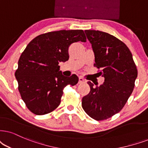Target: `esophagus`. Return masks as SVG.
Wrapping results in <instances>:
<instances>
[{"label":"esophagus","mask_w":148,"mask_h":148,"mask_svg":"<svg viewBox=\"0 0 148 148\" xmlns=\"http://www.w3.org/2000/svg\"><path fill=\"white\" fill-rule=\"evenodd\" d=\"M85 80L84 79V78L82 77V76H80L79 77V81H78V83H85Z\"/></svg>","instance_id":"1"}]
</instances>
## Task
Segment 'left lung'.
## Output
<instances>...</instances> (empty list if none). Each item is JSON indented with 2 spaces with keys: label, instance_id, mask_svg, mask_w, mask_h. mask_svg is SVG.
<instances>
[{
  "label": "left lung",
  "instance_id": "obj_1",
  "mask_svg": "<svg viewBox=\"0 0 148 148\" xmlns=\"http://www.w3.org/2000/svg\"><path fill=\"white\" fill-rule=\"evenodd\" d=\"M95 56V65L104 78L102 85L90 81L89 94L82 99V107L89 117L101 121L122 109L130 96L137 77L131 52L117 37L102 31L85 30Z\"/></svg>",
  "mask_w": 148,
  "mask_h": 148
}]
</instances>
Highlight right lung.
I'll list each match as a JSON object with an SVG mask.
<instances>
[{
  "label": "right lung",
  "mask_w": 148,
  "mask_h": 148,
  "mask_svg": "<svg viewBox=\"0 0 148 148\" xmlns=\"http://www.w3.org/2000/svg\"><path fill=\"white\" fill-rule=\"evenodd\" d=\"M79 41L87 42L83 30L49 32L33 39L22 53L15 76L22 99L35 115L54 111L61 103L65 86L78 83L75 74L63 75L59 63L68 60L69 46Z\"/></svg>",
  "instance_id": "1"
}]
</instances>
